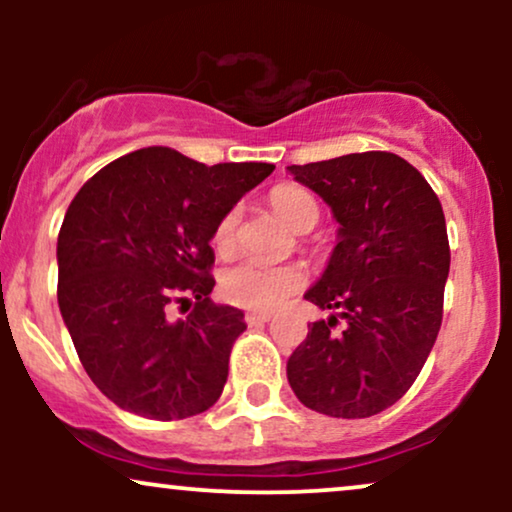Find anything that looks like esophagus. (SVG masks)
Instances as JSON below:
<instances>
[{
    "instance_id": "obj_1",
    "label": "esophagus",
    "mask_w": 512,
    "mask_h": 512,
    "mask_svg": "<svg viewBox=\"0 0 512 512\" xmlns=\"http://www.w3.org/2000/svg\"><path fill=\"white\" fill-rule=\"evenodd\" d=\"M245 322H248L250 327L264 325V322H269V315H264V313H248V315H245Z\"/></svg>"
}]
</instances>
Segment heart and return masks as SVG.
<instances>
[{
	"label": "heart",
	"instance_id": "obj_1",
	"mask_svg": "<svg viewBox=\"0 0 512 512\" xmlns=\"http://www.w3.org/2000/svg\"><path fill=\"white\" fill-rule=\"evenodd\" d=\"M272 209L281 216L293 231H310L317 221V202L308 190L298 185H279L274 187L272 195H269ZM240 211L228 209L221 216V221L214 228V248L221 255H228L236 245V228H238ZM305 284V272L301 267H293V264H262L243 260L231 264L228 269H223L219 289L221 296L228 303L240 305V308L248 310H267L279 308L291 293L303 289Z\"/></svg>",
	"mask_w": 512,
	"mask_h": 512
}]
</instances>
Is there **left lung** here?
I'll list each match as a JSON object with an SVG mask.
<instances>
[{
    "label": "left lung",
    "mask_w": 512,
    "mask_h": 512,
    "mask_svg": "<svg viewBox=\"0 0 512 512\" xmlns=\"http://www.w3.org/2000/svg\"><path fill=\"white\" fill-rule=\"evenodd\" d=\"M286 170L339 223L330 262L305 291L332 315L308 325L286 363L289 385L308 409L366 419L409 390L436 344L450 272L443 207L424 175L387 151Z\"/></svg>",
    "instance_id": "8db88e82"
}]
</instances>
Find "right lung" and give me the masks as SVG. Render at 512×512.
<instances>
[{"instance_id":"add662e5","label":"right lung","mask_w":512,"mask_h":512,"mask_svg":"<svg viewBox=\"0 0 512 512\" xmlns=\"http://www.w3.org/2000/svg\"><path fill=\"white\" fill-rule=\"evenodd\" d=\"M272 163H204L149 146L76 192L57 238V303L88 378L117 407L187 419L221 397L243 310L216 305V223ZM196 298L185 321L170 302Z\"/></svg>"}]
</instances>
